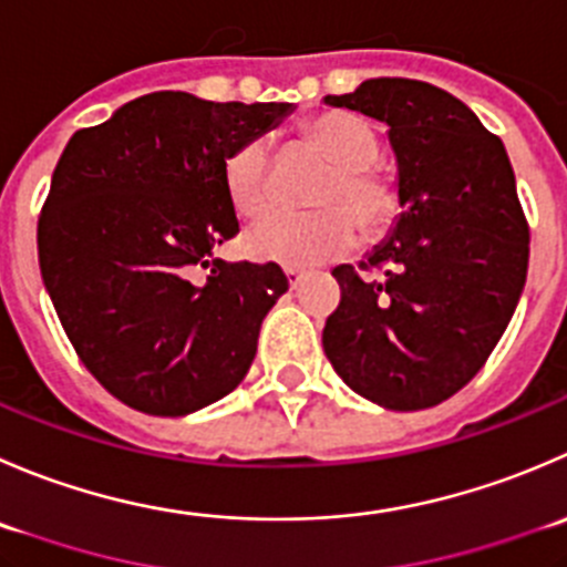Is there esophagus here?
<instances>
[{
    "label": "esophagus",
    "instance_id": "34e87169",
    "mask_svg": "<svg viewBox=\"0 0 567 567\" xmlns=\"http://www.w3.org/2000/svg\"><path fill=\"white\" fill-rule=\"evenodd\" d=\"M285 277H288L290 288H296V285L301 282V277H305V268H299V266H285Z\"/></svg>",
    "mask_w": 567,
    "mask_h": 567
}]
</instances>
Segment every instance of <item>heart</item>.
<instances>
[{
  "label": "heart",
  "instance_id": "heart-1",
  "mask_svg": "<svg viewBox=\"0 0 567 567\" xmlns=\"http://www.w3.org/2000/svg\"><path fill=\"white\" fill-rule=\"evenodd\" d=\"M301 144L329 163L318 183L316 213H268L246 233L257 260L307 266L338 257L362 235H382L401 213V185L377 163L382 141L373 124L343 110H323L299 126ZM224 190L244 218L260 216L271 202V155L262 137L235 146L224 161Z\"/></svg>",
  "mask_w": 567,
  "mask_h": 567
}]
</instances>
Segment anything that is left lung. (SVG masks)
<instances>
[{
	"instance_id": "left-lung-1",
	"label": "left lung",
	"mask_w": 567,
	"mask_h": 567,
	"mask_svg": "<svg viewBox=\"0 0 567 567\" xmlns=\"http://www.w3.org/2000/svg\"><path fill=\"white\" fill-rule=\"evenodd\" d=\"M327 104L390 126L401 207L360 270L338 266L323 351L354 393L426 410L463 390L502 340L529 268V221L502 137L468 104L421 80L379 76Z\"/></svg>"
}]
</instances>
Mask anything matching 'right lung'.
<instances>
[{"mask_svg":"<svg viewBox=\"0 0 567 567\" xmlns=\"http://www.w3.org/2000/svg\"><path fill=\"white\" fill-rule=\"evenodd\" d=\"M288 110L157 91L76 130L60 155L38 216L41 277L82 365L132 410L188 415L249 371L288 277L210 260L238 235L224 161Z\"/></svg>","mask_w":567,"mask_h":567,"instance_id":"obj_1","label":"right lung"}]
</instances>
